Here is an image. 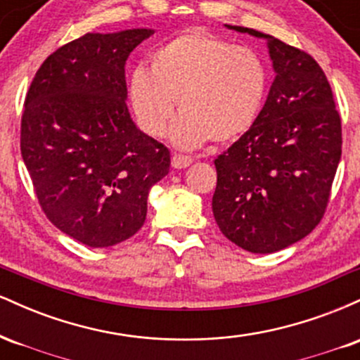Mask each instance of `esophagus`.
Wrapping results in <instances>:
<instances>
[{
    "mask_svg": "<svg viewBox=\"0 0 360 360\" xmlns=\"http://www.w3.org/2000/svg\"><path fill=\"white\" fill-rule=\"evenodd\" d=\"M191 164H193L191 157L179 155V154L172 155V167L174 169H186L188 166H191Z\"/></svg>",
    "mask_w": 360,
    "mask_h": 360,
    "instance_id": "1",
    "label": "esophagus"
}]
</instances>
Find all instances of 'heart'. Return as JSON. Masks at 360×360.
<instances>
[{"instance_id": "1", "label": "heart", "mask_w": 360, "mask_h": 360, "mask_svg": "<svg viewBox=\"0 0 360 360\" xmlns=\"http://www.w3.org/2000/svg\"><path fill=\"white\" fill-rule=\"evenodd\" d=\"M269 82V68L257 51L193 28L159 45L148 57V72L131 74L128 93L135 117L152 137L166 131L177 100L181 118L172 140L194 148L243 137L257 122Z\"/></svg>"}]
</instances>
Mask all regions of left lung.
Masks as SVG:
<instances>
[{"mask_svg":"<svg viewBox=\"0 0 360 360\" xmlns=\"http://www.w3.org/2000/svg\"><path fill=\"white\" fill-rule=\"evenodd\" d=\"M267 39L276 79L255 125L214 159L213 214L221 233L254 254L301 240L321 221L342 155V120L309 53Z\"/></svg>","mask_w":360,"mask_h":360,"instance_id":"left-lung-1","label":"left lung"}]
</instances>
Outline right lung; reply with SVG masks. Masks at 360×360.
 Listing matches in <instances>:
<instances>
[{
	"label": "right lung",
	"mask_w": 360,
	"mask_h": 360,
	"mask_svg": "<svg viewBox=\"0 0 360 360\" xmlns=\"http://www.w3.org/2000/svg\"><path fill=\"white\" fill-rule=\"evenodd\" d=\"M152 35L86 34L52 52L25 96L20 150L45 217L94 249L142 229L150 188L171 152L142 134L127 108L125 64Z\"/></svg>",
	"instance_id": "right-lung-1"
}]
</instances>
